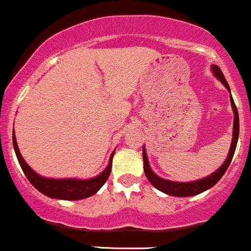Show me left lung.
I'll return each mask as SVG.
<instances>
[{"label": "left lung", "mask_w": 251, "mask_h": 251, "mask_svg": "<svg viewBox=\"0 0 251 251\" xmlns=\"http://www.w3.org/2000/svg\"><path fill=\"white\" fill-rule=\"evenodd\" d=\"M211 70L213 73V75L226 86V88L230 94V87H229L228 82H226V77H224L223 73L221 71V69L217 65H212ZM230 104L233 112H234V122H233V138H231V144L229 148V152L226 159L224 160V163L222 164L221 168L218 170H216L214 173H212L211 175L206 176L203 178H200V180L196 181H190V182H177V181H171V180H165V178L157 176L154 171L151 170L149 165V160H148L147 151H145V148L143 147V163H144V173L145 176L148 177V180L150 181L152 186L155 188H157L161 192L166 193V195L170 196H176V197H190V196H196L200 195V193L204 192L208 188L213 187L217 182L222 178V176L224 175V173L226 171L228 166L230 165V161L233 159V155H234L235 148H237L238 138H239V114H238L237 106L234 103V100L230 95Z\"/></svg>", "instance_id": "1"}]
</instances>
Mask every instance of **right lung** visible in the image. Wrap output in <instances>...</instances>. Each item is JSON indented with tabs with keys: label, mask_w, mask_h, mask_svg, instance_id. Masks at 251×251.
<instances>
[{
	"label": "right lung",
	"mask_w": 251,
	"mask_h": 251,
	"mask_svg": "<svg viewBox=\"0 0 251 251\" xmlns=\"http://www.w3.org/2000/svg\"><path fill=\"white\" fill-rule=\"evenodd\" d=\"M13 138V148L16 151L17 159L20 161V165L22 168L23 173L27 176L29 182L37 188L43 195L48 196L50 199L56 200H66V201H76V200H83L87 197L94 196L108 178L112 170V159H113L114 151L112 152L109 157V163L107 168L100 174L99 176L87 178V180H81V178H49L44 177L42 175H38L29 165L25 161L23 156L21 155L18 145H17L16 135L12 134Z\"/></svg>",
	"instance_id": "obj_1"
}]
</instances>
